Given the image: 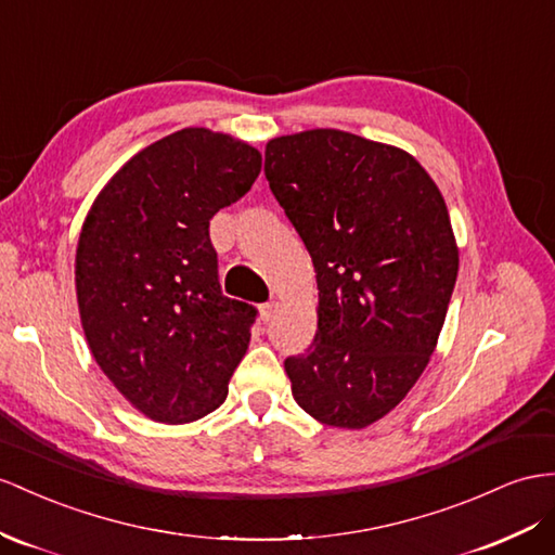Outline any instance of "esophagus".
Returning <instances> with one entry per match:
<instances>
[{
	"mask_svg": "<svg viewBox=\"0 0 555 555\" xmlns=\"http://www.w3.org/2000/svg\"><path fill=\"white\" fill-rule=\"evenodd\" d=\"M276 307H279V302H274V300H269V302H264L262 307H260V319L267 323V321H272V317L276 314Z\"/></svg>",
	"mask_w": 555,
	"mask_h": 555,
	"instance_id": "esophagus-1",
	"label": "esophagus"
}]
</instances>
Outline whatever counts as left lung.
Returning a JSON list of instances; mask_svg holds the SVG:
<instances>
[{
	"instance_id": "obj_1",
	"label": "left lung",
	"mask_w": 555,
	"mask_h": 555,
	"mask_svg": "<svg viewBox=\"0 0 555 555\" xmlns=\"http://www.w3.org/2000/svg\"><path fill=\"white\" fill-rule=\"evenodd\" d=\"M264 176L317 272L319 328L283 361L297 405L363 429L424 373L460 269L450 216L403 150L317 129L267 142Z\"/></svg>"
}]
</instances>
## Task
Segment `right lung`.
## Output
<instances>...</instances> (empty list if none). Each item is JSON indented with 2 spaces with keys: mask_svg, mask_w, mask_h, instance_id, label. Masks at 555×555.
Instances as JSON below:
<instances>
[{
  "mask_svg": "<svg viewBox=\"0 0 555 555\" xmlns=\"http://www.w3.org/2000/svg\"><path fill=\"white\" fill-rule=\"evenodd\" d=\"M260 152L182 129L138 152L93 202L77 246V300L95 363L156 422L212 413L258 309L222 295L210 218L260 173Z\"/></svg>",
  "mask_w": 555,
  "mask_h": 555,
  "instance_id": "add662e5",
  "label": "right lung"
}]
</instances>
